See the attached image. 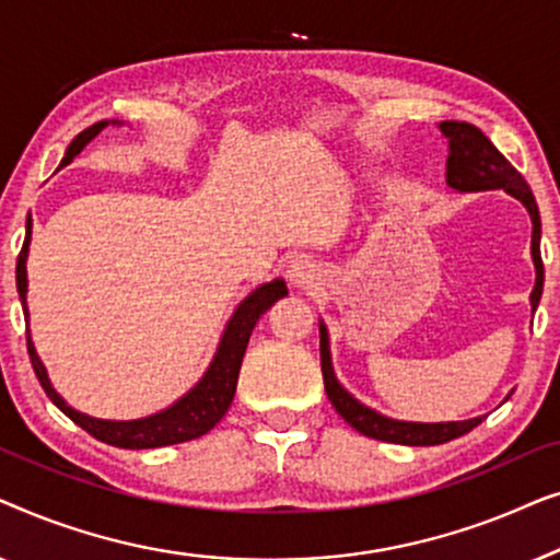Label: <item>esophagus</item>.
<instances>
[{"label": "esophagus", "mask_w": 560, "mask_h": 560, "mask_svg": "<svg viewBox=\"0 0 560 560\" xmlns=\"http://www.w3.org/2000/svg\"><path fill=\"white\" fill-rule=\"evenodd\" d=\"M290 278H293L295 282H301L303 278H305V272H303V267H293V270H290Z\"/></svg>", "instance_id": "esophagus-1"}]
</instances>
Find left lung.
<instances>
[{
  "mask_svg": "<svg viewBox=\"0 0 560 560\" xmlns=\"http://www.w3.org/2000/svg\"><path fill=\"white\" fill-rule=\"evenodd\" d=\"M441 132L448 137V173L446 180L451 188L456 190H508L517 201L525 203L533 219V262H535V288L530 293L533 311L538 308L540 293H542V259H540V213L538 203L530 194L523 175L510 165V160L502 155L500 150L489 142L481 129H477L469 121H441ZM320 372H324V387L326 395L336 412L347 420L351 428H357L362 435L370 439L387 441V443H402V446H439V443L454 441L458 435L469 433L471 428L481 423V418L458 420V423H405V420H393L380 416L362 402H357L347 389H343L334 377L331 370V354H328V334L326 326L320 324Z\"/></svg>",
  "mask_w": 560,
  "mask_h": 560,
  "instance_id": "obj_1",
  "label": "left lung"
}]
</instances>
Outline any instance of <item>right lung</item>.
Here are the masks:
<instances>
[{
	"instance_id": "obj_1",
	"label": "right lung",
	"mask_w": 560,
	"mask_h": 560,
	"mask_svg": "<svg viewBox=\"0 0 560 560\" xmlns=\"http://www.w3.org/2000/svg\"><path fill=\"white\" fill-rule=\"evenodd\" d=\"M104 127L106 121H96V125L83 129V132L71 142V148H68L63 163L60 165L71 163V160L79 155V152L86 148V144L94 140ZM30 234H33V224L27 221L25 244H22L20 257H18V293L22 301V311L25 313H27L25 262H27V249H30ZM282 295H288V288L282 280H272L267 282V285L257 288L255 293H252L247 301L236 308L232 320H229L224 339L219 343V351L217 357H213L206 377L198 382L186 397H180L173 408L142 420H129V423H117V420H96V418L83 416L79 410H73L71 405H66L63 397L52 389L48 374H45V366L40 359H37L33 341H30L27 336L30 364H33L35 377L43 385L45 395L52 400V405H56L60 412H66V416L71 418L75 425H81L89 435H94L96 441L109 443V446H117V448H158V446H173V443H183V441H194L198 435L209 433L211 428L224 418V412L234 400L236 380H240V366H242L244 351H247L252 328H255L259 316H262V313Z\"/></svg>"
}]
</instances>
